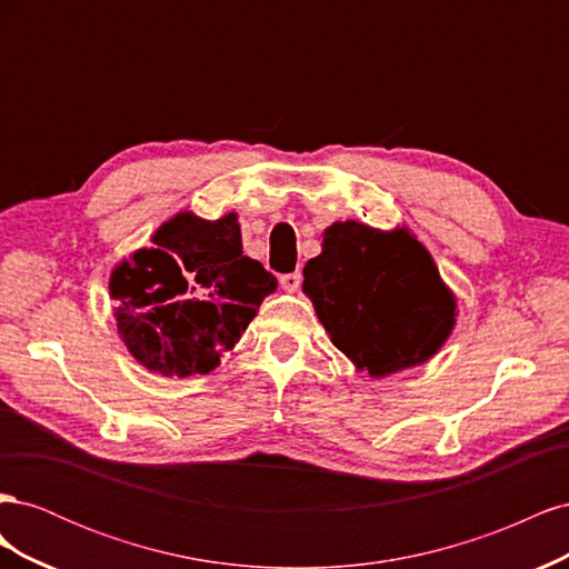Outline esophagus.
Listing matches in <instances>:
<instances>
[{"mask_svg":"<svg viewBox=\"0 0 569 569\" xmlns=\"http://www.w3.org/2000/svg\"><path fill=\"white\" fill-rule=\"evenodd\" d=\"M280 284L284 291H297L301 287V270L295 272H284L280 278Z\"/></svg>","mask_w":569,"mask_h":569,"instance_id":"esophagus-1","label":"esophagus"}]
</instances>
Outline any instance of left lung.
I'll use <instances>...</instances> for the list:
<instances>
[{
	"label": "left lung",
	"mask_w": 569,
	"mask_h": 569,
	"mask_svg": "<svg viewBox=\"0 0 569 569\" xmlns=\"http://www.w3.org/2000/svg\"><path fill=\"white\" fill-rule=\"evenodd\" d=\"M303 291L335 347L372 377L425 363L456 322L451 291L406 228L335 222L303 268Z\"/></svg>",
	"instance_id": "1"
}]
</instances>
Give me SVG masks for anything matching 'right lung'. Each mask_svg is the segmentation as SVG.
Instances as JSON below:
<instances>
[{
  "label": "right lung",
  "mask_w": 569,
  "mask_h": 569,
  "mask_svg": "<svg viewBox=\"0 0 569 569\" xmlns=\"http://www.w3.org/2000/svg\"><path fill=\"white\" fill-rule=\"evenodd\" d=\"M151 242L111 274L118 332L153 372H211L278 280L242 253L234 213L213 222L180 213Z\"/></svg>",
  "instance_id": "add662e5"
}]
</instances>
